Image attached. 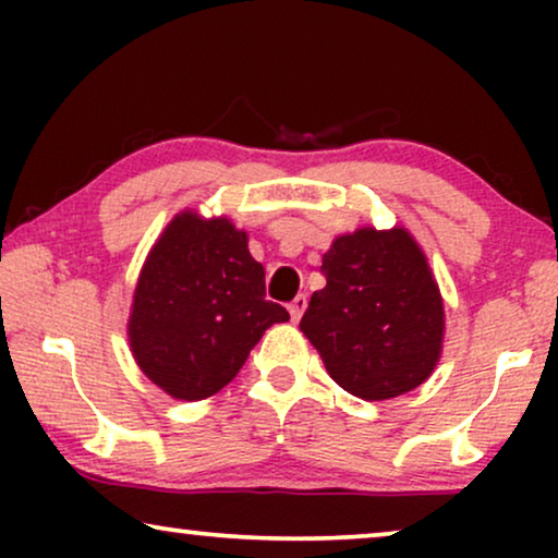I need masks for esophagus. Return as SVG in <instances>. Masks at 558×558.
Here are the masks:
<instances>
[{
	"label": "esophagus",
	"instance_id": "34e87169",
	"mask_svg": "<svg viewBox=\"0 0 558 558\" xmlns=\"http://www.w3.org/2000/svg\"><path fill=\"white\" fill-rule=\"evenodd\" d=\"M289 317H292V323H300V317L304 315V310H307V296L304 294H296L292 302H289Z\"/></svg>",
	"mask_w": 558,
	"mask_h": 558
}]
</instances>
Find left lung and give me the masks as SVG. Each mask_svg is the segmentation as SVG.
<instances>
[{"label":"left lung","mask_w":558,"mask_h":558,"mask_svg":"<svg viewBox=\"0 0 558 558\" xmlns=\"http://www.w3.org/2000/svg\"><path fill=\"white\" fill-rule=\"evenodd\" d=\"M323 274L300 330L335 384L365 401L422 386L441 357L445 302L414 235L355 228L332 241Z\"/></svg>","instance_id":"1"}]
</instances>
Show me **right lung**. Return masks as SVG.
<instances>
[{"mask_svg":"<svg viewBox=\"0 0 558 558\" xmlns=\"http://www.w3.org/2000/svg\"><path fill=\"white\" fill-rule=\"evenodd\" d=\"M264 266L231 218L180 210L136 279L129 348L151 384L201 401L231 384L251 348L289 312L266 300Z\"/></svg>","mask_w":558,"mask_h":558,"instance_id":"1","label":"right lung"}]
</instances>
